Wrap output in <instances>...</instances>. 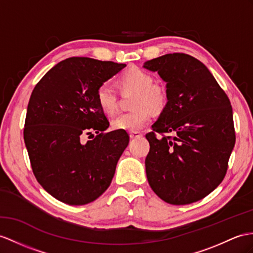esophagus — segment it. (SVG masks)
Wrapping results in <instances>:
<instances>
[{
  "instance_id": "esophagus-1",
  "label": "esophagus",
  "mask_w": 253,
  "mask_h": 253,
  "mask_svg": "<svg viewBox=\"0 0 253 253\" xmlns=\"http://www.w3.org/2000/svg\"><path fill=\"white\" fill-rule=\"evenodd\" d=\"M143 136V134H141L140 132H130V137L132 138V139H135V138H139V137H141Z\"/></svg>"
}]
</instances>
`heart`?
I'll list each match as a JSON object with an SVG mask.
<instances>
[{"mask_svg":"<svg viewBox=\"0 0 253 253\" xmlns=\"http://www.w3.org/2000/svg\"><path fill=\"white\" fill-rule=\"evenodd\" d=\"M150 73L140 69L131 67L122 74L119 78L121 91H134L132 100L133 109L118 115L112 121L114 130H125L136 132L143 128L151 119L153 113H161L168 105L169 92L165 84L153 82ZM96 102L98 107L106 115H113L118 108L119 93L114 85L102 83L96 89Z\"/></svg>","mask_w":253,"mask_h":253,"instance_id":"obj_1","label":"heart"}]
</instances>
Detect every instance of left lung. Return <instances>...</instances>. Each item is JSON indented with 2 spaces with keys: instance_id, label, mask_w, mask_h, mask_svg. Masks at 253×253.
Instances as JSON below:
<instances>
[{
  "instance_id": "left-lung-1",
  "label": "left lung",
  "mask_w": 253,
  "mask_h": 253,
  "mask_svg": "<svg viewBox=\"0 0 253 253\" xmlns=\"http://www.w3.org/2000/svg\"><path fill=\"white\" fill-rule=\"evenodd\" d=\"M144 66L158 71L169 92L168 105L146 134L148 182L169 204L198 202L226 174L236 139L231 102L207 67L189 54L169 53Z\"/></svg>"
}]
</instances>
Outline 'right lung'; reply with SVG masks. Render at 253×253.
I'll use <instances>...</instances> for the list:
<instances>
[{
	"label": "right lung",
	"mask_w": 253,
	"mask_h": 253,
	"mask_svg": "<svg viewBox=\"0 0 253 253\" xmlns=\"http://www.w3.org/2000/svg\"><path fill=\"white\" fill-rule=\"evenodd\" d=\"M126 64L73 57L46 73L31 94L23 138L36 180L54 199L84 205L105 192L130 137L109 126L96 89ZM96 136H94V134ZM92 139L84 142L83 137Z\"/></svg>",
	"instance_id": "right-lung-1"
}]
</instances>
